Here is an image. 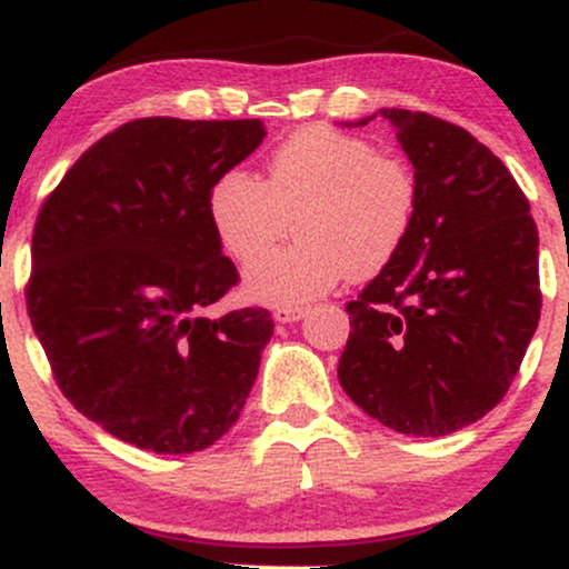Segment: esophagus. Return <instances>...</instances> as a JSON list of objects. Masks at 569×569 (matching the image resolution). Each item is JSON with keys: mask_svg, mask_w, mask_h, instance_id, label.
Returning a JSON list of instances; mask_svg holds the SVG:
<instances>
[{"mask_svg": "<svg viewBox=\"0 0 569 569\" xmlns=\"http://www.w3.org/2000/svg\"><path fill=\"white\" fill-rule=\"evenodd\" d=\"M272 316H276L278 323H293V321H299V318L307 316V307L305 305H280Z\"/></svg>", "mask_w": 569, "mask_h": 569, "instance_id": "obj_1", "label": "esophagus"}]
</instances>
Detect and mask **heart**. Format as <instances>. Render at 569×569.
I'll return each mask as SVG.
<instances>
[{
  "instance_id": "b5f03b06",
  "label": "heart",
  "mask_w": 569,
  "mask_h": 569,
  "mask_svg": "<svg viewBox=\"0 0 569 569\" xmlns=\"http://www.w3.org/2000/svg\"><path fill=\"white\" fill-rule=\"evenodd\" d=\"M420 187L398 154L331 126L293 130L272 149L267 179L230 168L208 192L221 248L251 264L288 231L300 240L246 272L251 299L297 305L345 278H371L398 257L415 227Z\"/></svg>"
}]
</instances>
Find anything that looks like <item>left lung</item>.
Masks as SVG:
<instances>
[{
	"label": "left lung",
	"mask_w": 569,
	"mask_h": 569,
	"mask_svg": "<svg viewBox=\"0 0 569 569\" xmlns=\"http://www.w3.org/2000/svg\"><path fill=\"white\" fill-rule=\"evenodd\" d=\"M380 114L415 166L420 206L398 257L345 307L337 375L382 426L447 436L498 407L538 329V227L511 171L466 128Z\"/></svg>",
	"instance_id": "8db88e82"
}]
</instances>
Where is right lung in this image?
I'll list each match as a JSON object with an SVG mask.
<instances>
[{
	"instance_id": "obj_1",
	"label": "right lung",
	"mask_w": 569,
	"mask_h": 569,
	"mask_svg": "<svg viewBox=\"0 0 569 569\" xmlns=\"http://www.w3.org/2000/svg\"><path fill=\"white\" fill-rule=\"evenodd\" d=\"M262 139V120L143 117L98 139L39 208L34 335L74 409L133 447L200 452L251 393L276 323L264 307L206 316L240 280L208 192Z\"/></svg>"
}]
</instances>
